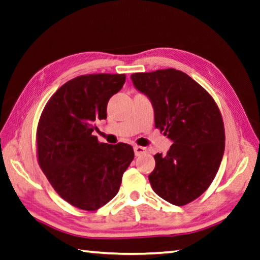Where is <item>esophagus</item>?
I'll use <instances>...</instances> for the list:
<instances>
[{
	"label": "esophagus",
	"mask_w": 260,
	"mask_h": 260,
	"mask_svg": "<svg viewBox=\"0 0 260 260\" xmlns=\"http://www.w3.org/2000/svg\"><path fill=\"white\" fill-rule=\"evenodd\" d=\"M134 152H135V155H138V157H139V155L148 153V149L144 148V146L136 145V146H134Z\"/></svg>",
	"instance_id": "1"
}]
</instances>
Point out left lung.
<instances>
[{"label": "left lung", "instance_id": "1", "mask_svg": "<svg viewBox=\"0 0 260 260\" xmlns=\"http://www.w3.org/2000/svg\"><path fill=\"white\" fill-rule=\"evenodd\" d=\"M131 79L152 105L155 127L173 142L166 154L154 155L151 186L169 204L186 205L208 188L223 159L218 107L204 87L176 69L138 73Z\"/></svg>", "mask_w": 260, "mask_h": 260}]
</instances>
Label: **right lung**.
Listing matches in <instances>:
<instances>
[{"label": "right lung", "mask_w": 260, "mask_h": 260, "mask_svg": "<svg viewBox=\"0 0 260 260\" xmlns=\"http://www.w3.org/2000/svg\"><path fill=\"white\" fill-rule=\"evenodd\" d=\"M124 74L79 76L63 84L46 103L37 127V155L56 193L74 207L96 210L119 191L134 159L129 144L99 143L94 121L125 83Z\"/></svg>", "instance_id": "right-lung-1"}]
</instances>
